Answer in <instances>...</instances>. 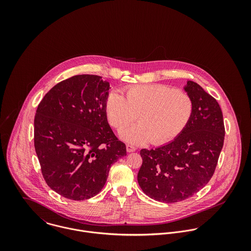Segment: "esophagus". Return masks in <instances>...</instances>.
Segmentation results:
<instances>
[{"instance_id":"obj_1","label":"esophagus","mask_w":251,"mask_h":251,"mask_svg":"<svg viewBox=\"0 0 251 251\" xmlns=\"http://www.w3.org/2000/svg\"><path fill=\"white\" fill-rule=\"evenodd\" d=\"M126 151H127L128 152H132V151H136V148H135L134 146H132V145L127 144V145H126Z\"/></svg>"}]
</instances>
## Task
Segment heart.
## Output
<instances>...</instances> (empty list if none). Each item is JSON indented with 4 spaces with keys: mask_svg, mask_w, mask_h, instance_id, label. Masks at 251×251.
Instances as JSON below:
<instances>
[{
    "mask_svg": "<svg viewBox=\"0 0 251 251\" xmlns=\"http://www.w3.org/2000/svg\"><path fill=\"white\" fill-rule=\"evenodd\" d=\"M124 94L125 98L111 92L104 107L108 123L118 130L129 126L137 117L139 123L121 134L128 143H169L183 131L193 113V102L188 94L166 85L131 86Z\"/></svg>",
    "mask_w": 251,
    "mask_h": 251,
    "instance_id": "b5f03b06",
    "label": "heart"
}]
</instances>
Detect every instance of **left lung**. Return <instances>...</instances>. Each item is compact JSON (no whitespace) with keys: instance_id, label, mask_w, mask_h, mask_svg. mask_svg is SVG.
Returning <instances> with one entry per match:
<instances>
[{"instance_id":"8db88e82","label":"left lung","mask_w":251,"mask_h":251,"mask_svg":"<svg viewBox=\"0 0 251 251\" xmlns=\"http://www.w3.org/2000/svg\"><path fill=\"white\" fill-rule=\"evenodd\" d=\"M184 90L193 102L186 127L174 141L140 151L138 183L159 202L177 203L201 190L212 179L223 147L225 127L216 100L193 81Z\"/></svg>"}]
</instances>
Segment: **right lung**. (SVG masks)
<instances>
[{
  "instance_id": "add662e5",
  "label": "right lung",
  "mask_w": 251,
  "mask_h": 251,
  "mask_svg": "<svg viewBox=\"0 0 251 251\" xmlns=\"http://www.w3.org/2000/svg\"><path fill=\"white\" fill-rule=\"evenodd\" d=\"M110 85L101 76L75 75L55 85L35 116V149L48 186L71 200H86L104 186L109 170L126 155L107 122Z\"/></svg>"
}]
</instances>
